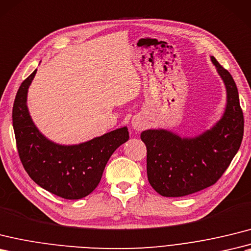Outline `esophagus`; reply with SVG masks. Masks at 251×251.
<instances>
[{"mask_svg": "<svg viewBox=\"0 0 251 251\" xmlns=\"http://www.w3.org/2000/svg\"><path fill=\"white\" fill-rule=\"evenodd\" d=\"M131 125L133 127V129L137 130V131H140V130L144 129L145 126H147V123H145V121H144L142 116L136 115L131 121Z\"/></svg>", "mask_w": 251, "mask_h": 251, "instance_id": "obj_1", "label": "esophagus"}]
</instances>
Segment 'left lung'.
Returning <instances> with one entry per match:
<instances>
[{
  "label": "left lung",
  "mask_w": 251,
  "mask_h": 251,
  "mask_svg": "<svg viewBox=\"0 0 251 251\" xmlns=\"http://www.w3.org/2000/svg\"><path fill=\"white\" fill-rule=\"evenodd\" d=\"M211 61L223 79L226 104L221 119L196 137H180L167 129L141 132L147 145V171L151 186L164 197H184L215 184L241 147L244 116L236 84L214 56Z\"/></svg>",
  "instance_id": "obj_1"
}]
</instances>
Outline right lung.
<instances>
[{
    "label": "right lung",
    "instance_id": "1",
    "mask_svg": "<svg viewBox=\"0 0 251 251\" xmlns=\"http://www.w3.org/2000/svg\"><path fill=\"white\" fill-rule=\"evenodd\" d=\"M37 69L21 83L13 107V126L20 160L40 187L67 200H78L100 182L110 157L129 139L126 126L89 141L62 145L39 131L26 104L27 91Z\"/></svg>",
    "mask_w": 251,
    "mask_h": 251
}]
</instances>
